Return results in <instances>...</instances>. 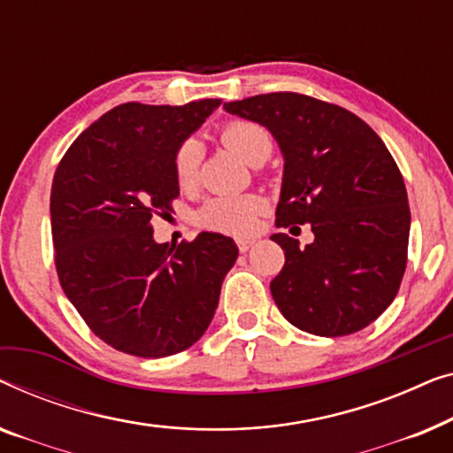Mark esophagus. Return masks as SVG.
Returning a JSON list of instances; mask_svg holds the SVG:
<instances>
[{"label":"esophagus","mask_w":453,"mask_h":453,"mask_svg":"<svg viewBox=\"0 0 453 453\" xmlns=\"http://www.w3.org/2000/svg\"><path fill=\"white\" fill-rule=\"evenodd\" d=\"M235 244H238L240 252H248V250H250V248L254 246V242H252V240H244V238H240L238 242H235Z\"/></svg>","instance_id":"esophagus-1"}]
</instances>
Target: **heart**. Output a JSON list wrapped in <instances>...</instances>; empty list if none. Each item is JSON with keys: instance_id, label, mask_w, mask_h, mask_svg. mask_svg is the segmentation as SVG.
<instances>
[{"instance_id": "obj_1", "label": "heart", "mask_w": 453, "mask_h": 453, "mask_svg": "<svg viewBox=\"0 0 453 453\" xmlns=\"http://www.w3.org/2000/svg\"><path fill=\"white\" fill-rule=\"evenodd\" d=\"M221 142L242 160L260 165L273 151L271 135L263 127L250 120H229L221 127ZM203 162V145L199 139L188 137L178 145L172 157L176 182L180 187H193L199 178ZM265 211V199L258 195H221L209 199L196 213L199 226L221 234L246 235L252 232L258 213Z\"/></svg>"}]
</instances>
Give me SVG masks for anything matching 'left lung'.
<instances>
[{"mask_svg": "<svg viewBox=\"0 0 453 453\" xmlns=\"http://www.w3.org/2000/svg\"><path fill=\"white\" fill-rule=\"evenodd\" d=\"M229 114L266 127L283 154L277 227L310 224L314 242L271 240L285 265L271 281L277 308L318 336L372 324L396 297L406 269L411 209L396 162L372 127L296 92L226 102Z\"/></svg>", "mask_w": 453, "mask_h": 453, "instance_id": "1", "label": "left lung"}]
</instances>
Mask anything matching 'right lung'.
I'll return each mask as SVG.
<instances>
[{"label": "right lung", "mask_w": 453, "mask_h": 453, "mask_svg": "<svg viewBox=\"0 0 453 453\" xmlns=\"http://www.w3.org/2000/svg\"><path fill=\"white\" fill-rule=\"evenodd\" d=\"M221 104L127 102L92 123L65 151L50 188L59 283L92 333L117 351L160 359L193 347L238 258L232 238L201 232L168 246L151 218L172 209L178 145Z\"/></svg>", "instance_id": "1"}]
</instances>
